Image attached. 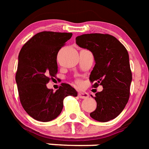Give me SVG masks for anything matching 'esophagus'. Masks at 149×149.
Wrapping results in <instances>:
<instances>
[{
	"label": "esophagus",
	"mask_w": 149,
	"mask_h": 149,
	"mask_svg": "<svg viewBox=\"0 0 149 149\" xmlns=\"http://www.w3.org/2000/svg\"><path fill=\"white\" fill-rule=\"evenodd\" d=\"M78 95L80 98H87L88 97V94L87 93V92H82V91H80V92H79Z\"/></svg>",
	"instance_id": "34e87169"
}]
</instances>
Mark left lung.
Here are the masks:
<instances>
[{
  "instance_id": "left-lung-1",
  "label": "left lung",
  "mask_w": 149,
  "mask_h": 149,
  "mask_svg": "<svg viewBox=\"0 0 149 149\" xmlns=\"http://www.w3.org/2000/svg\"><path fill=\"white\" fill-rule=\"evenodd\" d=\"M76 43L92 53L95 64L89 79L95 82L94 88L98 85L103 87L94 97L97 107L90 117L99 122L114 119L124 109L130 98L132 72L127 50L108 34L82 35L76 38Z\"/></svg>"
}]
</instances>
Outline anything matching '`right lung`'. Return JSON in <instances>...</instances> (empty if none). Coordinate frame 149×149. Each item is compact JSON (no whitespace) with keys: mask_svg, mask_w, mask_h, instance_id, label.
<instances>
[{"mask_svg":"<svg viewBox=\"0 0 149 149\" xmlns=\"http://www.w3.org/2000/svg\"><path fill=\"white\" fill-rule=\"evenodd\" d=\"M72 36L67 32H38L19 54L16 73L19 96L26 113L36 120L55 119L63 109V99L77 96L75 88L67 83H62L55 92L46 86L57 74L58 51Z\"/></svg>","mask_w":149,"mask_h":149,"instance_id":"right-lung-1","label":"right lung"}]
</instances>
